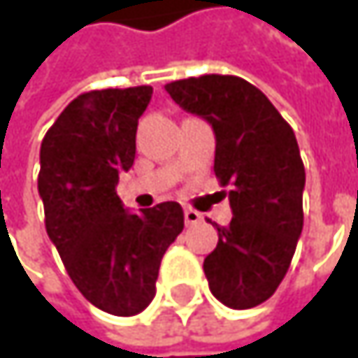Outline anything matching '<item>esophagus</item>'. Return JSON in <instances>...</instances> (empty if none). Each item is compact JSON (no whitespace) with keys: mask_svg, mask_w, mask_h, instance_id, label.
Instances as JSON below:
<instances>
[{"mask_svg":"<svg viewBox=\"0 0 358 358\" xmlns=\"http://www.w3.org/2000/svg\"><path fill=\"white\" fill-rule=\"evenodd\" d=\"M203 220V215L199 213V211H194V209H184V222L188 224V226H194V224H199Z\"/></svg>","mask_w":358,"mask_h":358,"instance_id":"1","label":"esophagus"}]
</instances>
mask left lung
<instances>
[{
	"label": "left lung",
	"instance_id": "left-lung-1",
	"mask_svg": "<svg viewBox=\"0 0 358 358\" xmlns=\"http://www.w3.org/2000/svg\"><path fill=\"white\" fill-rule=\"evenodd\" d=\"M170 97L215 134L213 172L228 192L232 222L203 269L230 309L265 303L284 280L303 232L305 166L299 143L271 101L238 76L205 74L166 85Z\"/></svg>",
	"mask_w": 358,
	"mask_h": 358
}]
</instances>
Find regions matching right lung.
<instances>
[{
    "label": "right lung",
    "instance_id": "obj_1",
    "mask_svg": "<svg viewBox=\"0 0 358 358\" xmlns=\"http://www.w3.org/2000/svg\"><path fill=\"white\" fill-rule=\"evenodd\" d=\"M151 87L78 95L41 143L38 194L49 241L80 294L130 317L149 307L162 257L184 228L176 201L141 213L124 209L115 186L136 153L138 117Z\"/></svg>",
    "mask_w": 358,
    "mask_h": 358
}]
</instances>
